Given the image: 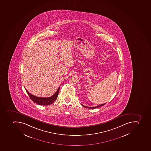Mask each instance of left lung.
I'll use <instances>...</instances> for the list:
<instances>
[{
	"mask_svg": "<svg viewBox=\"0 0 151 151\" xmlns=\"http://www.w3.org/2000/svg\"><path fill=\"white\" fill-rule=\"evenodd\" d=\"M105 104H106V103H105V104H101V105H99V106H93V107H88V106H84L83 105H82V104H81V105H82V106H83V107H86V108H88V109H96V108H98V107H99V106H103L105 105Z\"/></svg>",
	"mask_w": 151,
	"mask_h": 151,
	"instance_id": "1",
	"label": "left lung"
}]
</instances>
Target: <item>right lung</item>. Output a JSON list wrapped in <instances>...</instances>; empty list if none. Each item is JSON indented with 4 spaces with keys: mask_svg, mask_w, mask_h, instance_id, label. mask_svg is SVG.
<instances>
[{
    "mask_svg": "<svg viewBox=\"0 0 151 151\" xmlns=\"http://www.w3.org/2000/svg\"><path fill=\"white\" fill-rule=\"evenodd\" d=\"M60 87H59V88L57 89V91L51 97L49 98H42V97H36L35 96L33 95L32 94L29 93L27 89L25 88V91H27V94H28L29 97L30 99L33 101L36 104L40 105H43V106H46V105H50L52 104L53 102L57 99L58 97L59 91Z\"/></svg>",
    "mask_w": 151,
    "mask_h": 151,
    "instance_id": "add662e5",
    "label": "right lung"
}]
</instances>
